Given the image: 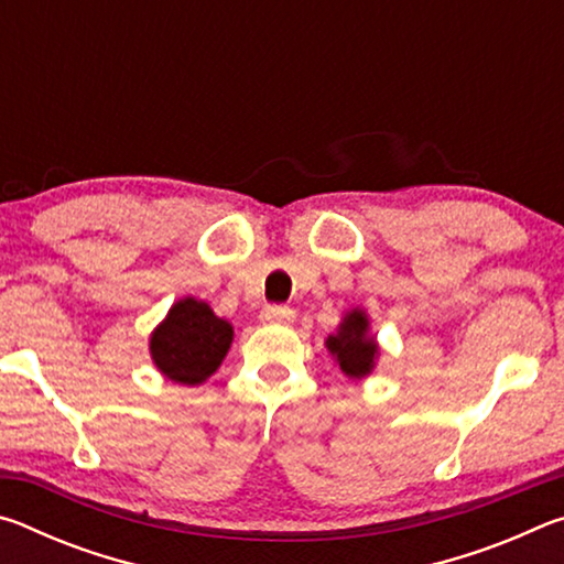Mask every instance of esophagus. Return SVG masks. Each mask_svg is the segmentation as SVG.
<instances>
[{
	"label": "esophagus",
	"mask_w": 564,
	"mask_h": 564,
	"mask_svg": "<svg viewBox=\"0 0 564 564\" xmlns=\"http://www.w3.org/2000/svg\"><path fill=\"white\" fill-rule=\"evenodd\" d=\"M295 313L289 308V305H265L261 311V321L263 323H275V326H285V323H293Z\"/></svg>",
	"instance_id": "obj_1"
}]
</instances>
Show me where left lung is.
I'll return each mask as SVG.
<instances>
[{"instance_id": "obj_1", "label": "left lung", "mask_w": 564, "mask_h": 564, "mask_svg": "<svg viewBox=\"0 0 564 564\" xmlns=\"http://www.w3.org/2000/svg\"><path fill=\"white\" fill-rule=\"evenodd\" d=\"M326 348L346 378L362 380L373 373L380 358V346L370 333L366 308L356 305V308L343 313L338 328L326 338Z\"/></svg>"}]
</instances>
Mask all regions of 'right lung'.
<instances>
[{"instance_id": "obj_1", "label": "right lung", "mask_w": 564, "mask_h": 564, "mask_svg": "<svg viewBox=\"0 0 564 564\" xmlns=\"http://www.w3.org/2000/svg\"><path fill=\"white\" fill-rule=\"evenodd\" d=\"M234 343V326L206 301L186 295L151 330L149 352L161 376L178 386H202L221 366Z\"/></svg>"}]
</instances>
